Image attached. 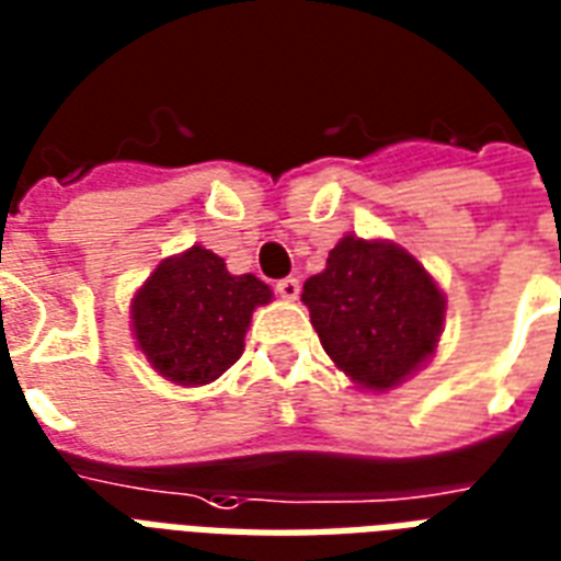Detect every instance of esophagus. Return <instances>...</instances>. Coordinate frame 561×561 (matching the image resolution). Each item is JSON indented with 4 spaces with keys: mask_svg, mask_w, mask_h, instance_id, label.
Wrapping results in <instances>:
<instances>
[{
    "mask_svg": "<svg viewBox=\"0 0 561 561\" xmlns=\"http://www.w3.org/2000/svg\"><path fill=\"white\" fill-rule=\"evenodd\" d=\"M298 293H301L298 277H284V280H277V296L286 298V301H296Z\"/></svg>",
    "mask_w": 561,
    "mask_h": 561,
    "instance_id": "34e87169",
    "label": "esophagus"
}]
</instances>
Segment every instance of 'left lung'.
<instances>
[{"instance_id":"8db88e82","label":"left lung","mask_w":561,"mask_h":561,"mask_svg":"<svg viewBox=\"0 0 561 561\" xmlns=\"http://www.w3.org/2000/svg\"><path fill=\"white\" fill-rule=\"evenodd\" d=\"M301 301L322 350L362 391L386 394L427 365L445 329V293L407 248L343 236Z\"/></svg>"}]
</instances>
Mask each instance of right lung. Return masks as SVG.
Wrapping results in <instances>:
<instances>
[{
    "label": "right lung",
    "instance_id": "obj_1",
    "mask_svg": "<svg viewBox=\"0 0 561 561\" xmlns=\"http://www.w3.org/2000/svg\"><path fill=\"white\" fill-rule=\"evenodd\" d=\"M272 286L230 275L218 253L194 244L161 260L130 298V334L151 370L173 386H208L244 353L253 310Z\"/></svg>",
    "mask_w": 561,
    "mask_h": 561
}]
</instances>
